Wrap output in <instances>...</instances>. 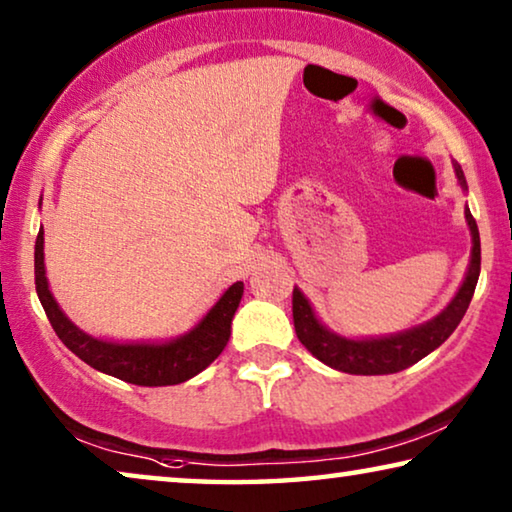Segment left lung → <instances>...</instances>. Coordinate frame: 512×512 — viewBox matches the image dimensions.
I'll return each instance as SVG.
<instances>
[{"mask_svg": "<svg viewBox=\"0 0 512 512\" xmlns=\"http://www.w3.org/2000/svg\"><path fill=\"white\" fill-rule=\"evenodd\" d=\"M455 177L460 186L467 190V181H464L462 167L453 163ZM467 225L471 230V259L467 276H464L460 289L453 296V301L439 312L437 317L430 319L414 329L384 335V338H365V340H352L342 338V335L333 333L319 322L315 310H312L310 301L305 299L299 287H294L292 294V312H294V329L299 335L301 345L308 352L319 358V361L329 365L333 370L349 372V375H393L409 365L421 361L423 356L434 352L439 345H444L457 324L462 322L464 312H467L471 296H474L476 282L480 276V234L478 225L471 211H464Z\"/></svg>", "mask_w": 512, "mask_h": 512, "instance_id": "obj_1", "label": "left lung"}]
</instances>
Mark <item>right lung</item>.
<instances>
[{
  "mask_svg": "<svg viewBox=\"0 0 512 512\" xmlns=\"http://www.w3.org/2000/svg\"><path fill=\"white\" fill-rule=\"evenodd\" d=\"M36 294L59 340L91 368L135 386L181 384L211 365L232 333V317L243 296V282H234L195 329L167 342H112L80 331L52 296L43 264V227L34 246Z\"/></svg>",
  "mask_w": 512,
  "mask_h": 512,
  "instance_id": "obj_1",
  "label": "right lung"
}]
</instances>
